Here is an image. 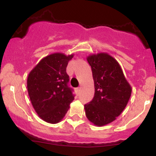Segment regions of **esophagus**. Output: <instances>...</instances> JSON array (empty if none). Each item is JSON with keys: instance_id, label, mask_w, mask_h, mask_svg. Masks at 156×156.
I'll return each mask as SVG.
<instances>
[{"instance_id": "1", "label": "esophagus", "mask_w": 156, "mask_h": 156, "mask_svg": "<svg viewBox=\"0 0 156 156\" xmlns=\"http://www.w3.org/2000/svg\"><path fill=\"white\" fill-rule=\"evenodd\" d=\"M76 91L77 92H79L80 91V87H78V88H76Z\"/></svg>"}]
</instances>
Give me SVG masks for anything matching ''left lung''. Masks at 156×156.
<instances>
[{
    "instance_id": "8db88e82",
    "label": "left lung",
    "mask_w": 156,
    "mask_h": 156,
    "mask_svg": "<svg viewBox=\"0 0 156 156\" xmlns=\"http://www.w3.org/2000/svg\"><path fill=\"white\" fill-rule=\"evenodd\" d=\"M87 60L92 68L94 96L84 105L85 114L94 125L103 126L123 112L131 95V86L117 61L108 53L91 54Z\"/></svg>"
}]
</instances>
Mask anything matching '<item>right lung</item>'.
<instances>
[{
  "instance_id": "add662e5",
  "label": "right lung",
  "mask_w": 156,
  "mask_h": 156,
  "mask_svg": "<svg viewBox=\"0 0 156 156\" xmlns=\"http://www.w3.org/2000/svg\"><path fill=\"white\" fill-rule=\"evenodd\" d=\"M73 55L51 53L42 58L28 74L27 89L31 104L46 122L56 124L62 121L74 100L66 73Z\"/></svg>"
}]
</instances>
